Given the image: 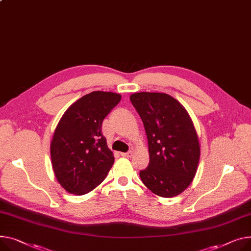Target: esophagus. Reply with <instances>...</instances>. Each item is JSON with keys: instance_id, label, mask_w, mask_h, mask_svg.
I'll return each instance as SVG.
<instances>
[{"instance_id": "34e87169", "label": "esophagus", "mask_w": 251, "mask_h": 251, "mask_svg": "<svg viewBox=\"0 0 251 251\" xmlns=\"http://www.w3.org/2000/svg\"><path fill=\"white\" fill-rule=\"evenodd\" d=\"M121 155H122L123 157H132V156H133V152H132V151L123 152V153H121Z\"/></svg>"}]
</instances>
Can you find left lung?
Returning a JSON list of instances; mask_svg holds the SVG:
<instances>
[{
  "label": "left lung",
  "instance_id": "1",
  "mask_svg": "<svg viewBox=\"0 0 251 251\" xmlns=\"http://www.w3.org/2000/svg\"><path fill=\"white\" fill-rule=\"evenodd\" d=\"M130 100L148 140L149 164L139 174L141 180L159 197H176L191 185L201 154L191 117L177 100L164 93H135Z\"/></svg>",
  "mask_w": 251,
  "mask_h": 251
}]
</instances>
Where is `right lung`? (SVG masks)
<instances>
[{"label": "right lung", "instance_id": "1", "mask_svg": "<svg viewBox=\"0 0 251 251\" xmlns=\"http://www.w3.org/2000/svg\"><path fill=\"white\" fill-rule=\"evenodd\" d=\"M120 100V94L96 91L63 113L50 143V156L55 177L66 192L85 195L106 178L115 159L102 123Z\"/></svg>", "mask_w": 251, "mask_h": 251}]
</instances>
